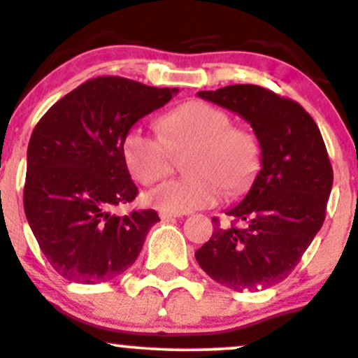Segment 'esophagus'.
I'll use <instances>...</instances> for the list:
<instances>
[{
  "mask_svg": "<svg viewBox=\"0 0 358 358\" xmlns=\"http://www.w3.org/2000/svg\"><path fill=\"white\" fill-rule=\"evenodd\" d=\"M180 217V213H170V212H159V219L162 220H165V222H170V220H175V219H178Z\"/></svg>",
  "mask_w": 358,
  "mask_h": 358,
  "instance_id": "obj_1",
  "label": "esophagus"
}]
</instances>
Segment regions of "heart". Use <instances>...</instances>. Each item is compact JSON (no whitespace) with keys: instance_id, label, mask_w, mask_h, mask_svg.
Instances as JSON below:
<instances>
[{"instance_id":"1","label":"heart","mask_w":358,"mask_h":358,"mask_svg":"<svg viewBox=\"0 0 358 358\" xmlns=\"http://www.w3.org/2000/svg\"><path fill=\"white\" fill-rule=\"evenodd\" d=\"M159 133L133 127L122 141L129 173L143 185L163 180L173 170L176 156L187 158L188 178L170 180L146 193V202L158 210L187 213L210 207L227 193H237L259 168L261 148L250 131L232 127L224 110L192 101L159 121Z\"/></svg>"}]
</instances>
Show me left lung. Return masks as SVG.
I'll use <instances>...</instances> for the list:
<instances>
[{"instance_id": "left-lung-1", "label": "left lung", "mask_w": 358, "mask_h": 358, "mask_svg": "<svg viewBox=\"0 0 358 358\" xmlns=\"http://www.w3.org/2000/svg\"><path fill=\"white\" fill-rule=\"evenodd\" d=\"M202 99L248 121L261 148V170L225 215L244 227L215 229L195 252L200 268L234 291L274 286L296 268L322 229L334 170L313 117L298 102L250 84L200 90Z\"/></svg>"}]
</instances>
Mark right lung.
<instances>
[{
	"label": "right lung",
	"mask_w": 358,
	"mask_h": 358,
	"mask_svg": "<svg viewBox=\"0 0 358 358\" xmlns=\"http://www.w3.org/2000/svg\"><path fill=\"white\" fill-rule=\"evenodd\" d=\"M176 92L97 77L55 102L35 126L27 151L24 213L47 261L64 278L97 285L138 259L159 217L155 210L114 213L138 195L122 141Z\"/></svg>",
	"instance_id": "right-lung-1"
}]
</instances>
